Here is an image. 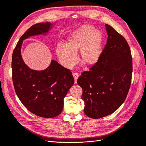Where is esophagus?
I'll list each match as a JSON object with an SVG mask.
<instances>
[{
  "label": "esophagus",
  "mask_w": 146,
  "mask_h": 146,
  "mask_svg": "<svg viewBox=\"0 0 146 146\" xmlns=\"http://www.w3.org/2000/svg\"><path fill=\"white\" fill-rule=\"evenodd\" d=\"M73 76H74V81H75V84H77V78L79 77V74L77 72H74L73 73Z\"/></svg>",
  "instance_id": "1"
}]
</instances>
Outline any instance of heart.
Returning a JSON list of instances; mask_svg holds the SVG:
<instances>
[{"label":"heart","instance_id":"b5f03b06","mask_svg":"<svg viewBox=\"0 0 146 146\" xmlns=\"http://www.w3.org/2000/svg\"><path fill=\"white\" fill-rule=\"evenodd\" d=\"M102 34L91 25H84L71 34L65 45L57 44L56 54L62 66L67 69L77 62L76 55L87 66H92L98 62L102 52Z\"/></svg>","mask_w":146,"mask_h":146}]
</instances>
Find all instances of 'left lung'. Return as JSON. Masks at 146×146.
Returning a JSON list of instances; mask_svg holds the SVG:
<instances>
[{
  "label": "left lung",
  "instance_id": "1",
  "mask_svg": "<svg viewBox=\"0 0 146 146\" xmlns=\"http://www.w3.org/2000/svg\"><path fill=\"white\" fill-rule=\"evenodd\" d=\"M108 38L99 61L77 79L82 89L84 112L90 118L112 114L124 102L130 88L132 57L125 38L106 24Z\"/></svg>",
  "mask_w": 146,
  "mask_h": 146
}]
</instances>
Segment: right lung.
<instances>
[{"mask_svg": "<svg viewBox=\"0 0 146 146\" xmlns=\"http://www.w3.org/2000/svg\"><path fill=\"white\" fill-rule=\"evenodd\" d=\"M51 25L49 22H41L28 29L18 41L12 58V80L16 94L28 111L45 118L56 117L62 112L64 98L74 83L72 74L54 60L44 70L31 69L22 60L21 48L23 40L47 33Z\"/></svg>", "mask_w": 146, "mask_h": 146, "instance_id": "right-lung-1", "label": "right lung"}]
</instances>
